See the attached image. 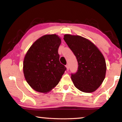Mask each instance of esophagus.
<instances>
[{
	"label": "esophagus",
	"mask_w": 122,
	"mask_h": 122,
	"mask_svg": "<svg viewBox=\"0 0 122 122\" xmlns=\"http://www.w3.org/2000/svg\"><path fill=\"white\" fill-rule=\"evenodd\" d=\"M66 68H67V71H69V65H67L66 66Z\"/></svg>",
	"instance_id": "esophagus-1"
}]
</instances>
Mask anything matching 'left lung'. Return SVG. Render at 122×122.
<instances>
[{
  "instance_id": "obj_1",
  "label": "left lung",
  "mask_w": 122,
  "mask_h": 122,
  "mask_svg": "<svg viewBox=\"0 0 122 122\" xmlns=\"http://www.w3.org/2000/svg\"><path fill=\"white\" fill-rule=\"evenodd\" d=\"M63 39L78 62L77 71L71 74L74 86L84 92H95L106 76V63L103 54L93 43L83 37L66 34Z\"/></svg>"
}]
</instances>
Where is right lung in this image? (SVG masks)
<instances>
[{
  "label": "right lung",
  "instance_id": "1",
  "mask_svg": "<svg viewBox=\"0 0 122 122\" xmlns=\"http://www.w3.org/2000/svg\"><path fill=\"white\" fill-rule=\"evenodd\" d=\"M61 42L56 34L45 35L32 45L25 56V77L37 92L46 93L51 90L67 69L59 61L58 49Z\"/></svg>",
  "mask_w": 122,
  "mask_h": 122
}]
</instances>
